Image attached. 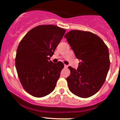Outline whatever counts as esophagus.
<instances>
[{
  "label": "esophagus",
  "instance_id": "esophagus-1",
  "mask_svg": "<svg viewBox=\"0 0 120 120\" xmlns=\"http://www.w3.org/2000/svg\"><path fill=\"white\" fill-rule=\"evenodd\" d=\"M64 66H65V68H67L68 67V65H64Z\"/></svg>",
  "mask_w": 120,
  "mask_h": 120
}]
</instances>
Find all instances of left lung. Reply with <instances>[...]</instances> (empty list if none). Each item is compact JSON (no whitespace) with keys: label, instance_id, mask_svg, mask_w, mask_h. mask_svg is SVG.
<instances>
[{"label":"left lung","instance_id":"1","mask_svg":"<svg viewBox=\"0 0 120 120\" xmlns=\"http://www.w3.org/2000/svg\"><path fill=\"white\" fill-rule=\"evenodd\" d=\"M65 38L81 61L77 69L69 66L70 75L66 80L69 90L80 98L91 97L106 80L110 63L107 46L99 37L90 32L72 30Z\"/></svg>","mask_w":120,"mask_h":120}]
</instances>
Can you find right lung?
<instances>
[{
  "label": "right lung",
  "mask_w": 120,
  "mask_h": 120,
  "mask_svg": "<svg viewBox=\"0 0 120 120\" xmlns=\"http://www.w3.org/2000/svg\"><path fill=\"white\" fill-rule=\"evenodd\" d=\"M66 30L54 25H41L25 34L19 43L15 56V68L25 90L34 97L47 95L55 89L62 62L50 60Z\"/></svg>",
  "instance_id": "right-lung-1"
}]
</instances>
